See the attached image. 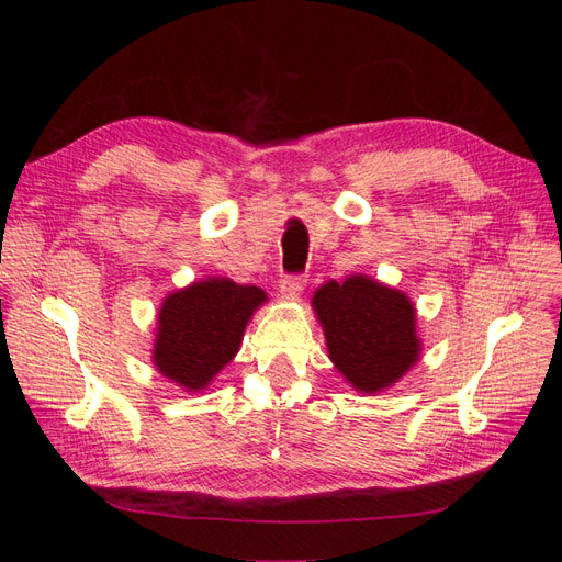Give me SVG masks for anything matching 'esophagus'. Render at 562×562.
I'll use <instances>...</instances> for the list:
<instances>
[{
    "label": "esophagus",
    "instance_id": "1",
    "mask_svg": "<svg viewBox=\"0 0 562 562\" xmlns=\"http://www.w3.org/2000/svg\"><path fill=\"white\" fill-rule=\"evenodd\" d=\"M304 285H307V279H304L302 274H288V277L281 279L279 288H281L283 295L295 297V295H300L304 291Z\"/></svg>",
    "mask_w": 562,
    "mask_h": 562
}]
</instances>
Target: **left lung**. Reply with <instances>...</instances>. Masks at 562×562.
I'll return each instance as SVG.
<instances>
[{"mask_svg": "<svg viewBox=\"0 0 562 562\" xmlns=\"http://www.w3.org/2000/svg\"><path fill=\"white\" fill-rule=\"evenodd\" d=\"M312 307L330 361L361 394L384 391L417 363L415 304L396 288L353 274L323 283Z\"/></svg>", "mask_w": 562, "mask_h": 562, "instance_id": "left-lung-1", "label": "left lung"}]
</instances>
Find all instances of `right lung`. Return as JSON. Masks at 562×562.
Returning a JSON list of instances; mask_svg holds the SVG:
<instances>
[{"label": "right lung", "instance_id": "obj_1", "mask_svg": "<svg viewBox=\"0 0 562 562\" xmlns=\"http://www.w3.org/2000/svg\"><path fill=\"white\" fill-rule=\"evenodd\" d=\"M267 300L258 285L203 279L168 295L151 361L184 391L206 389L241 347L246 323Z\"/></svg>", "mask_w": 562, "mask_h": 562}]
</instances>
